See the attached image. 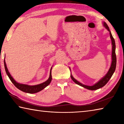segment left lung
<instances>
[{
    "mask_svg": "<svg viewBox=\"0 0 124 124\" xmlns=\"http://www.w3.org/2000/svg\"><path fill=\"white\" fill-rule=\"evenodd\" d=\"M104 26L107 29V30L110 33V37L111 40H112V64H111V66L110 67L109 70H108V73H107V74L105 75V76L101 80H100L98 83L95 84L93 86H87V85H83L81 83H79L78 81L77 80H75L74 78L72 76V75H70L71 78H72L73 81H74L75 83H76L77 84L81 86L82 87H85L88 90H97L98 89H100V88L103 87L108 82V81L109 80V79L111 78V77H112V76L113 75V73H114V72H115V68H116V54H115V43L114 39L113 38V37L112 35V33H111L110 31L109 30V28L108 25L107 24L106 22H104Z\"/></svg>",
    "mask_w": 124,
    "mask_h": 124,
    "instance_id": "obj_1",
    "label": "left lung"
}]
</instances>
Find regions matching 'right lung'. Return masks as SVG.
<instances>
[{
  "label": "right lung",
  "mask_w": 124,
  "mask_h": 124,
  "mask_svg": "<svg viewBox=\"0 0 124 124\" xmlns=\"http://www.w3.org/2000/svg\"><path fill=\"white\" fill-rule=\"evenodd\" d=\"M4 67H5V70L6 71V73H7V75L9 77V79L11 81V82L13 83V84L15 86L20 90H21L22 91H23L24 92H26V93H37L38 92L40 91L41 90L44 89L47 86L50 84V83H51V80H52V75H51V70H50V77L47 80L45 81L44 83H43L37 85H33V86H30L28 85H25V84H19L17 83L16 81L15 80L13 79L11 75H10V73L8 70L7 65H6V63L5 62V60H4Z\"/></svg>",
  "instance_id": "1"
}]
</instances>
